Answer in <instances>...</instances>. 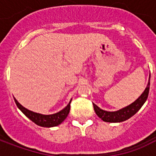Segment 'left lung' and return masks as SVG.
<instances>
[{
  "label": "left lung",
  "instance_id": "8db88e82",
  "mask_svg": "<svg viewBox=\"0 0 156 156\" xmlns=\"http://www.w3.org/2000/svg\"><path fill=\"white\" fill-rule=\"evenodd\" d=\"M150 84H151V74L149 77L147 86L144 92L141 94L140 96L132 104L124 108H121V109H119L117 111H106V110H104L98 107L94 104H93L96 115H98L103 121L108 122V123H119V122L127 120L133 115H135L140 109L145 101L147 100L149 91H150Z\"/></svg>",
  "mask_w": 156,
  "mask_h": 156
}]
</instances>
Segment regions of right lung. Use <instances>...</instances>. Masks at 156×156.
<instances>
[{
    "instance_id": "obj_1",
    "label": "right lung",
    "mask_w": 156,
    "mask_h": 156,
    "mask_svg": "<svg viewBox=\"0 0 156 156\" xmlns=\"http://www.w3.org/2000/svg\"><path fill=\"white\" fill-rule=\"evenodd\" d=\"M14 100L16 102V105L17 108L24 114V115L31 119L32 122H34L36 124H37L41 127L51 128L58 126L59 124L62 123L65 120V119L68 117L69 111H70V104H71L72 99L68 103V105L65 107L61 111L58 112L53 115H41L39 113H35V112L31 111L25 107H23L18 101L14 98Z\"/></svg>"
}]
</instances>
